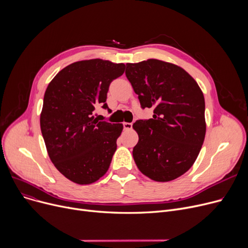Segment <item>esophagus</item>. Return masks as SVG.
Listing matches in <instances>:
<instances>
[{
  "label": "esophagus",
  "mask_w": 248,
  "mask_h": 248,
  "mask_svg": "<svg viewBox=\"0 0 248 248\" xmlns=\"http://www.w3.org/2000/svg\"><path fill=\"white\" fill-rule=\"evenodd\" d=\"M123 125H124V129H125V131H131V129L133 128L132 123H124Z\"/></svg>",
  "instance_id": "obj_1"
}]
</instances>
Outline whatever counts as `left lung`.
Instances as JSON below:
<instances>
[{
    "label": "left lung",
    "instance_id": "obj_1",
    "mask_svg": "<svg viewBox=\"0 0 248 248\" xmlns=\"http://www.w3.org/2000/svg\"><path fill=\"white\" fill-rule=\"evenodd\" d=\"M125 75L141 108H154L153 119L133 127L139 170L157 182L185 174L196 161L206 134L205 100L194 78L175 64L158 59L127 63Z\"/></svg>",
    "mask_w": 248,
    "mask_h": 248
}]
</instances>
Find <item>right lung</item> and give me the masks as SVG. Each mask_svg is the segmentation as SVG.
<instances>
[{
	"label": "right lung",
	"mask_w": 248,
	"mask_h": 248,
	"mask_svg": "<svg viewBox=\"0 0 248 248\" xmlns=\"http://www.w3.org/2000/svg\"><path fill=\"white\" fill-rule=\"evenodd\" d=\"M124 68L102 59L77 61L59 71L45 91L40 126L49 158L76 184L93 183L108 170L123 124L99 122L93 113L97 106L109 109V84Z\"/></svg>",
	"instance_id": "add662e5"
}]
</instances>
